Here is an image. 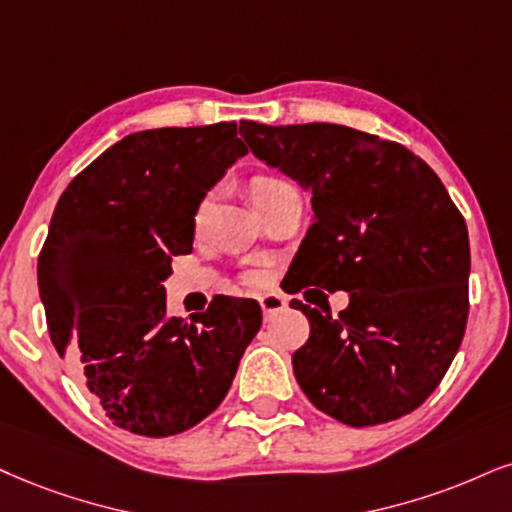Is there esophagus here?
Segmentation results:
<instances>
[{
    "label": "esophagus",
    "instance_id": "1",
    "mask_svg": "<svg viewBox=\"0 0 512 512\" xmlns=\"http://www.w3.org/2000/svg\"><path fill=\"white\" fill-rule=\"evenodd\" d=\"M261 308H263V315H266V320H270L273 315L285 311L287 299L282 294H266L261 296Z\"/></svg>",
    "mask_w": 512,
    "mask_h": 512
}]
</instances>
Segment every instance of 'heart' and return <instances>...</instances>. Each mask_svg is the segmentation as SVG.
Listing matches in <instances>:
<instances>
[{
	"mask_svg": "<svg viewBox=\"0 0 512 512\" xmlns=\"http://www.w3.org/2000/svg\"><path fill=\"white\" fill-rule=\"evenodd\" d=\"M282 185H287V182L275 180V178H256L254 182H251V194H254V199H258V197H263V194H268L270 189H277ZM208 211H211V197L201 199V204L197 206V213H194V223L197 225L204 223Z\"/></svg>",
	"mask_w": 512,
	"mask_h": 512,
	"instance_id": "1",
	"label": "heart"
}]
</instances>
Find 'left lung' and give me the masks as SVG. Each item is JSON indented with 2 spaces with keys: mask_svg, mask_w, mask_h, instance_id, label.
<instances>
[{
  "mask_svg": "<svg viewBox=\"0 0 512 512\" xmlns=\"http://www.w3.org/2000/svg\"><path fill=\"white\" fill-rule=\"evenodd\" d=\"M266 166L311 192L294 282L349 292L337 318L292 301L311 337L292 356L311 403L351 427L420 406L468 323V225L437 173L403 144L332 123H239Z\"/></svg>",
  "mask_w": 512,
  "mask_h": 512,
  "instance_id": "obj_1",
  "label": "left lung"
}]
</instances>
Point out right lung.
I'll return each instance as SVG.
<instances>
[{
	"label": "right lung",
	"mask_w": 512,
	"mask_h": 512,
	"mask_svg": "<svg viewBox=\"0 0 512 512\" xmlns=\"http://www.w3.org/2000/svg\"><path fill=\"white\" fill-rule=\"evenodd\" d=\"M237 123L123 137L61 194L37 258L49 337L94 401L142 437H170L220 406L261 330L254 299L216 296L189 320L166 313L173 256L189 254L194 213L246 156Z\"/></svg>",
	"instance_id": "right-lung-1"
}]
</instances>
